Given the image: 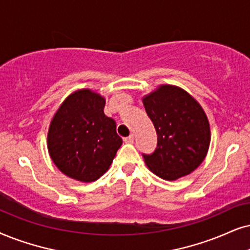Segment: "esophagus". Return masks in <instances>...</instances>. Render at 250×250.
<instances>
[{
    "label": "esophagus",
    "instance_id": "esophagus-1",
    "mask_svg": "<svg viewBox=\"0 0 250 250\" xmlns=\"http://www.w3.org/2000/svg\"><path fill=\"white\" fill-rule=\"evenodd\" d=\"M123 141H125V143H129V144L134 143V135H130L129 137H125Z\"/></svg>",
    "mask_w": 250,
    "mask_h": 250
}]
</instances>
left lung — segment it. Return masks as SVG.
I'll list each match as a JSON object with an SVG mask.
<instances>
[{"mask_svg":"<svg viewBox=\"0 0 250 250\" xmlns=\"http://www.w3.org/2000/svg\"><path fill=\"white\" fill-rule=\"evenodd\" d=\"M158 135L157 148L144 154L147 168L174 181L190 174L209 151L210 123L200 103L175 85L163 84L142 98Z\"/></svg>","mask_w":250,"mask_h":250,"instance_id":"left-lung-1","label":"left lung"}]
</instances>
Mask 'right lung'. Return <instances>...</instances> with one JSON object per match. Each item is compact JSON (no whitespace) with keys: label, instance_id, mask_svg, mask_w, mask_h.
<instances>
[{"label":"right lung","instance_id":"add662e5","mask_svg":"<svg viewBox=\"0 0 250 250\" xmlns=\"http://www.w3.org/2000/svg\"><path fill=\"white\" fill-rule=\"evenodd\" d=\"M106 99L90 88L75 91L50 120L47 148L64 175L93 182L105 174L122 145L116 123L104 113Z\"/></svg>","mask_w":250,"mask_h":250}]
</instances>
